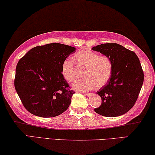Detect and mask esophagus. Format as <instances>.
<instances>
[{
  "label": "esophagus",
  "mask_w": 155,
  "mask_h": 155,
  "mask_svg": "<svg viewBox=\"0 0 155 155\" xmlns=\"http://www.w3.org/2000/svg\"><path fill=\"white\" fill-rule=\"evenodd\" d=\"M83 94L86 96H91V95H92V94H93V93H84Z\"/></svg>",
  "instance_id": "obj_1"
}]
</instances>
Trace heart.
I'll use <instances>...</instances> for the list:
<instances>
[{
    "mask_svg": "<svg viewBox=\"0 0 155 155\" xmlns=\"http://www.w3.org/2000/svg\"><path fill=\"white\" fill-rule=\"evenodd\" d=\"M73 59L79 69H85L83 76L73 87L78 91H87L94 87H102L110 80L113 73V62L109 56L99 55L91 50H82L73 54ZM61 73L64 79L72 83L78 77V70L72 60L66 59L62 62Z\"/></svg>",
    "mask_w": 155,
    "mask_h": 155,
    "instance_id": "1",
    "label": "heart"
}]
</instances>
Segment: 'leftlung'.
<instances>
[{
    "label": "left lung",
    "instance_id": "8db88e82",
    "mask_svg": "<svg viewBox=\"0 0 155 155\" xmlns=\"http://www.w3.org/2000/svg\"><path fill=\"white\" fill-rule=\"evenodd\" d=\"M92 50L109 56L113 62V73L106 86L97 94L101 104L94 112L107 117L127 113L135 105L143 82V71L134 51L118 43H104Z\"/></svg>",
    "mask_w": 155,
    "mask_h": 155
}]
</instances>
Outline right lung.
<instances>
[{"label": "right lung", "instance_id": "obj_1", "mask_svg": "<svg viewBox=\"0 0 155 155\" xmlns=\"http://www.w3.org/2000/svg\"><path fill=\"white\" fill-rule=\"evenodd\" d=\"M75 48L49 43L30 50L18 61L14 86L24 107L43 118L55 117L66 111L71 101V90L64 79L61 66Z\"/></svg>", "mask_w": 155, "mask_h": 155}]
</instances>
